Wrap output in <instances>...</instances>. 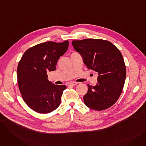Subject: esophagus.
Masks as SVG:
<instances>
[{"label": "esophagus", "instance_id": "obj_1", "mask_svg": "<svg viewBox=\"0 0 146 146\" xmlns=\"http://www.w3.org/2000/svg\"><path fill=\"white\" fill-rule=\"evenodd\" d=\"M77 84H78V83H76V82H71V83H69V85H70V86H76V85H77Z\"/></svg>", "mask_w": 146, "mask_h": 146}]
</instances>
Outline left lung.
<instances>
[{
	"instance_id": "1",
	"label": "left lung",
	"mask_w": 146,
	"mask_h": 146,
	"mask_svg": "<svg viewBox=\"0 0 146 146\" xmlns=\"http://www.w3.org/2000/svg\"><path fill=\"white\" fill-rule=\"evenodd\" d=\"M87 67L97 72L98 83L88 86L83 96L85 104L92 110L108 109L117 102L123 89L126 67L121 52L111 42L100 39L72 41Z\"/></svg>"
}]
</instances>
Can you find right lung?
<instances>
[{
  "instance_id": "right-lung-1",
  "label": "right lung",
  "mask_w": 146,
  "mask_h": 146,
  "mask_svg": "<svg viewBox=\"0 0 146 146\" xmlns=\"http://www.w3.org/2000/svg\"><path fill=\"white\" fill-rule=\"evenodd\" d=\"M69 42L48 41L28 49L18 66L17 78L20 92L25 102L34 111L50 113L60 104L66 85L50 82L47 73L56 70L60 56L67 51Z\"/></svg>"
}]
</instances>
